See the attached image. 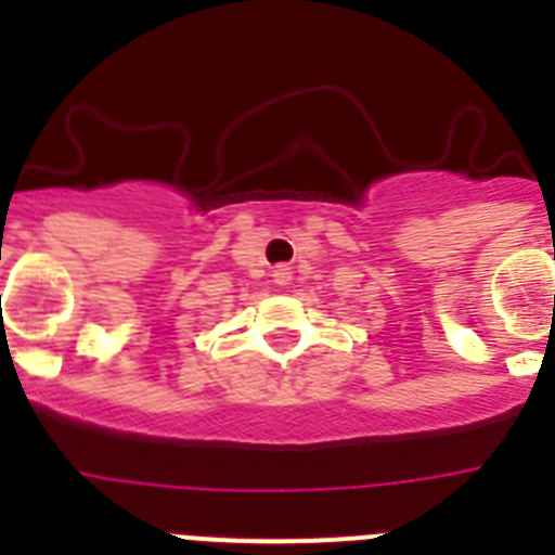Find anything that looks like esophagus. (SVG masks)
Returning <instances> with one entry per match:
<instances>
[{
  "label": "esophagus",
  "mask_w": 555,
  "mask_h": 555,
  "mask_svg": "<svg viewBox=\"0 0 555 555\" xmlns=\"http://www.w3.org/2000/svg\"><path fill=\"white\" fill-rule=\"evenodd\" d=\"M273 282L276 285H291V268H285V264L273 268Z\"/></svg>",
  "instance_id": "esophagus-1"
}]
</instances>
